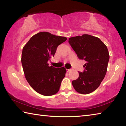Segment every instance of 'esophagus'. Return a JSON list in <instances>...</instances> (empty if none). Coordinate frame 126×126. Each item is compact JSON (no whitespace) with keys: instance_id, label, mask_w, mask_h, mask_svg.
Segmentation results:
<instances>
[{"instance_id":"34e87169","label":"esophagus","mask_w":126,"mask_h":126,"mask_svg":"<svg viewBox=\"0 0 126 126\" xmlns=\"http://www.w3.org/2000/svg\"><path fill=\"white\" fill-rule=\"evenodd\" d=\"M72 69H67V71L68 72H71V71H72Z\"/></svg>"}]
</instances>
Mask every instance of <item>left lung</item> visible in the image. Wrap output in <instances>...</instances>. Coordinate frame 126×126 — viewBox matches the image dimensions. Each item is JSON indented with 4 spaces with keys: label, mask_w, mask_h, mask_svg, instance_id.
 <instances>
[{
    "label": "left lung",
    "mask_w": 126,
    "mask_h": 126,
    "mask_svg": "<svg viewBox=\"0 0 126 126\" xmlns=\"http://www.w3.org/2000/svg\"><path fill=\"white\" fill-rule=\"evenodd\" d=\"M68 42L78 58L86 61L84 71L79 72L78 78L72 81V85L80 94L92 92L106 76L110 59L107 47L99 38L89 34L69 38Z\"/></svg>",
    "instance_id": "obj_1"
}]
</instances>
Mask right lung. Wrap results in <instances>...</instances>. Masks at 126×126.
Segmentation results:
<instances>
[{
  "label": "right lung",
  "instance_id": "obj_1",
  "mask_svg": "<svg viewBox=\"0 0 126 126\" xmlns=\"http://www.w3.org/2000/svg\"><path fill=\"white\" fill-rule=\"evenodd\" d=\"M67 39L42 32L32 37L23 48L21 62L25 78L40 94L49 96L59 90L67 71L64 67L49 66L48 61L54 57L57 47Z\"/></svg>",
  "mask_w": 126,
  "mask_h": 126
}]
</instances>
